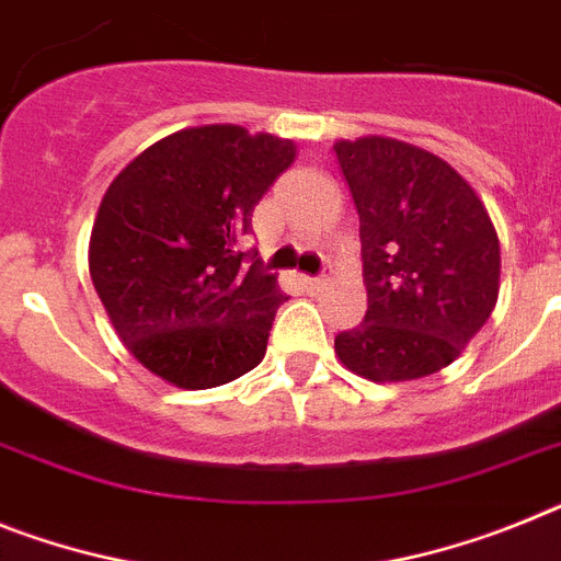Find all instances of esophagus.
I'll list each match as a JSON object with an SVG mask.
<instances>
[{"label":"esophagus","mask_w":561,"mask_h":561,"mask_svg":"<svg viewBox=\"0 0 561 561\" xmlns=\"http://www.w3.org/2000/svg\"><path fill=\"white\" fill-rule=\"evenodd\" d=\"M302 285L313 294V290H322L328 285V276H302Z\"/></svg>","instance_id":"1"}]
</instances>
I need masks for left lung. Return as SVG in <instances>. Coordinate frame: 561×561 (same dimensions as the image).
<instances>
[{"label":"left lung","instance_id":"left-lung-1","mask_svg":"<svg viewBox=\"0 0 561 561\" xmlns=\"http://www.w3.org/2000/svg\"><path fill=\"white\" fill-rule=\"evenodd\" d=\"M359 214L368 310L336 336L370 382L448 368L499 296V237L477 191L445 159L388 136L333 145Z\"/></svg>","mask_w":561,"mask_h":561}]
</instances>
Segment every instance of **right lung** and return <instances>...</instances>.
I'll return each mask as SVG.
<instances>
[{
  "label": "right lung",
  "mask_w": 561,
  "mask_h": 561,
  "mask_svg": "<svg viewBox=\"0 0 561 561\" xmlns=\"http://www.w3.org/2000/svg\"><path fill=\"white\" fill-rule=\"evenodd\" d=\"M294 157L290 139L205 125L159 139L111 182L93 222L91 279L150 374L205 390L262 362L288 296L239 239Z\"/></svg>",
  "instance_id": "add662e5"
}]
</instances>
